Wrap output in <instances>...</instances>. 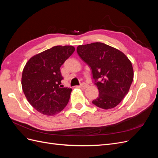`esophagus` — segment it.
Instances as JSON below:
<instances>
[{"instance_id": "esophagus-1", "label": "esophagus", "mask_w": 158, "mask_h": 158, "mask_svg": "<svg viewBox=\"0 0 158 158\" xmlns=\"http://www.w3.org/2000/svg\"><path fill=\"white\" fill-rule=\"evenodd\" d=\"M88 86H89V85L86 83H82V84H80V87L82 88H86Z\"/></svg>"}]
</instances>
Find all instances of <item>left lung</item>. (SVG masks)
<instances>
[{
    "label": "left lung",
    "mask_w": 158,
    "mask_h": 158,
    "mask_svg": "<svg viewBox=\"0 0 158 158\" xmlns=\"http://www.w3.org/2000/svg\"><path fill=\"white\" fill-rule=\"evenodd\" d=\"M76 51L92 69L99 89L93 104L104 109L116 107L128 94L133 81L130 60L123 52L100 42L79 45Z\"/></svg>",
    "instance_id": "1"
}]
</instances>
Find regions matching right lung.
Masks as SVG:
<instances>
[{
  "instance_id": "1",
  "label": "right lung",
  "mask_w": 158,
  "mask_h": 158,
  "mask_svg": "<svg viewBox=\"0 0 158 158\" xmlns=\"http://www.w3.org/2000/svg\"><path fill=\"white\" fill-rule=\"evenodd\" d=\"M71 45H57L32 56L23 68L22 86L28 102L38 112L52 116L67 105L71 88L61 85L60 66L73 55Z\"/></svg>"
}]
</instances>
